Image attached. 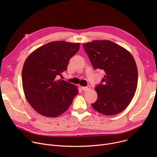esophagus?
I'll return each mask as SVG.
<instances>
[{
	"label": "esophagus",
	"mask_w": 157,
	"mask_h": 157,
	"mask_svg": "<svg viewBox=\"0 0 157 157\" xmlns=\"http://www.w3.org/2000/svg\"><path fill=\"white\" fill-rule=\"evenodd\" d=\"M81 90H83V91H87V90H89L90 89V86H82Z\"/></svg>",
	"instance_id": "1"
}]
</instances>
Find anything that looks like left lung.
Returning <instances> with one entry per match:
<instances>
[{
	"label": "left lung",
	"mask_w": 157,
	"mask_h": 157,
	"mask_svg": "<svg viewBox=\"0 0 157 157\" xmlns=\"http://www.w3.org/2000/svg\"><path fill=\"white\" fill-rule=\"evenodd\" d=\"M93 67L104 76L95 89L97 101L92 108L111 116L124 110L132 99L137 86L135 60L127 49L110 40H94L83 44Z\"/></svg>",
	"instance_id": "obj_1"
}]
</instances>
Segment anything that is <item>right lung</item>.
Returning <instances> with one entry per match:
<instances>
[{
	"label": "right lung",
	"instance_id": "add662e5",
	"mask_svg": "<svg viewBox=\"0 0 157 157\" xmlns=\"http://www.w3.org/2000/svg\"><path fill=\"white\" fill-rule=\"evenodd\" d=\"M79 43L54 41L32 52L23 65L21 77L25 95L33 109L46 117L67 111L78 90L59 77L79 49Z\"/></svg>",
	"mask_w": 157,
	"mask_h": 157
}]
</instances>
